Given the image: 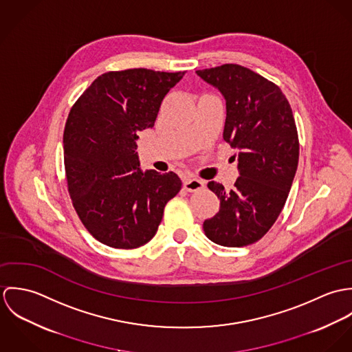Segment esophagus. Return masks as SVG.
<instances>
[{
  "label": "esophagus",
  "mask_w": 352,
  "mask_h": 352,
  "mask_svg": "<svg viewBox=\"0 0 352 352\" xmlns=\"http://www.w3.org/2000/svg\"><path fill=\"white\" fill-rule=\"evenodd\" d=\"M183 186L188 192H195V191H199L201 188H204V183L199 179H184Z\"/></svg>",
  "instance_id": "1"
}]
</instances>
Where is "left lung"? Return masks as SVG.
Returning a JSON list of instances; mask_svg holds the SVG:
<instances>
[{"instance_id":"obj_1","label":"left lung","mask_w":352,"mask_h":352,"mask_svg":"<svg viewBox=\"0 0 352 352\" xmlns=\"http://www.w3.org/2000/svg\"><path fill=\"white\" fill-rule=\"evenodd\" d=\"M226 100L223 140L239 151L234 187H207L219 211L203 222L204 234L223 247H247L275 223L287 201L300 158V141L290 102L280 88L251 69L225 63L197 70Z\"/></svg>"}]
</instances>
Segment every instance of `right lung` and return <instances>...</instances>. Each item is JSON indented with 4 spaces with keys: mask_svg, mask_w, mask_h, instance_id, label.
Instances as JSON below:
<instances>
[{
    "mask_svg": "<svg viewBox=\"0 0 352 352\" xmlns=\"http://www.w3.org/2000/svg\"><path fill=\"white\" fill-rule=\"evenodd\" d=\"M184 76L151 69L107 72L73 104L63 131L65 173L87 230L118 250L154 237L164 207L182 188L173 172L140 168L137 133L154 126L166 94Z\"/></svg>",
    "mask_w": 352,
    "mask_h": 352,
    "instance_id": "obj_1",
    "label": "right lung"
}]
</instances>
